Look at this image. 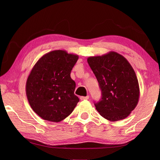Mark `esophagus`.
I'll use <instances>...</instances> for the list:
<instances>
[{"label":"esophagus","instance_id":"34e87169","mask_svg":"<svg viewBox=\"0 0 160 160\" xmlns=\"http://www.w3.org/2000/svg\"><path fill=\"white\" fill-rule=\"evenodd\" d=\"M89 96H82L80 97V100H88L89 99Z\"/></svg>","mask_w":160,"mask_h":160}]
</instances>
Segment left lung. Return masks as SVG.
Instances as JSON below:
<instances>
[{
	"label": "left lung",
	"instance_id": "1",
	"mask_svg": "<svg viewBox=\"0 0 160 160\" xmlns=\"http://www.w3.org/2000/svg\"><path fill=\"white\" fill-rule=\"evenodd\" d=\"M102 91L96 110L107 120L115 122L127 118L140 98V87L134 69L121 54L109 52L87 58Z\"/></svg>",
	"mask_w": 160,
	"mask_h": 160
}]
</instances>
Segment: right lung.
Masks as SVG:
<instances>
[{"label": "right lung", "instance_id": "right-lung-1", "mask_svg": "<svg viewBox=\"0 0 160 160\" xmlns=\"http://www.w3.org/2000/svg\"><path fill=\"white\" fill-rule=\"evenodd\" d=\"M64 50L45 53L33 67L26 82L30 107L43 120L59 122L72 113L79 98L71 71L78 60Z\"/></svg>", "mask_w": 160, "mask_h": 160}]
</instances>
